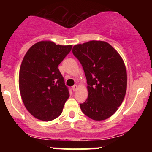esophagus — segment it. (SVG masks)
Wrapping results in <instances>:
<instances>
[{
    "instance_id": "obj_1",
    "label": "esophagus",
    "mask_w": 152,
    "mask_h": 152,
    "mask_svg": "<svg viewBox=\"0 0 152 152\" xmlns=\"http://www.w3.org/2000/svg\"><path fill=\"white\" fill-rule=\"evenodd\" d=\"M72 90H73V91H76V90H78V86L77 85H74L72 87Z\"/></svg>"
}]
</instances>
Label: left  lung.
Returning <instances> with one entry per match:
<instances>
[{
	"label": "left lung",
	"instance_id": "1",
	"mask_svg": "<svg viewBox=\"0 0 152 152\" xmlns=\"http://www.w3.org/2000/svg\"><path fill=\"white\" fill-rule=\"evenodd\" d=\"M87 79L88 98L80 104L82 113L95 121L111 117L123 102L127 74L123 59L104 41L92 40L73 48Z\"/></svg>",
	"mask_w": 152,
	"mask_h": 152
}]
</instances>
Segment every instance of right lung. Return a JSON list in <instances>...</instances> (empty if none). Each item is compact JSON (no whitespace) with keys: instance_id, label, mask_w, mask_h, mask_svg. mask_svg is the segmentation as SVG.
<instances>
[{"instance_id":"1","label":"right lung","mask_w":152,"mask_h":152,"mask_svg":"<svg viewBox=\"0 0 152 152\" xmlns=\"http://www.w3.org/2000/svg\"><path fill=\"white\" fill-rule=\"evenodd\" d=\"M71 48V45L40 41L28 49L23 59L20 93L26 108L39 120L50 121L59 117L70 96L58 65Z\"/></svg>"}]
</instances>
